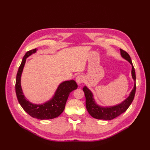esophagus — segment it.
Masks as SVG:
<instances>
[{"label":"esophagus","mask_w":150,"mask_h":150,"mask_svg":"<svg viewBox=\"0 0 150 150\" xmlns=\"http://www.w3.org/2000/svg\"><path fill=\"white\" fill-rule=\"evenodd\" d=\"M76 81L77 84H78V85H80V84H81L83 83L84 78H83V77L81 76V75H79V76H78L76 77Z\"/></svg>","instance_id":"34e87169"}]
</instances>
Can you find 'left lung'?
I'll use <instances>...</instances> for the list:
<instances>
[{
  "mask_svg": "<svg viewBox=\"0 0 150 150\" xmlns=\"http://www.w3.org/2000/svg\"><path fill=\"white\" fill-rule=\"evenodd\" d=\"M120 54L121 57L128 61L132 67L131 69V76L134 80V87L129 93V96L121 103L115 106H103L98 104L94 98L93 94L87 86H84L83 88L86 97V106L89 114L94 118L104 120H111L120 116L122 112H125L127 109L131 105L136 92V74L134 68L129 54L126 51L120 49Z\"/></svg>",
  "mask_w": 150,
  "mask_h": 150,
  "instance_id": "left-lung-1",
  "label": "left lung"
}]
</instances>
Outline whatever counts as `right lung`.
Listing matches in <instances>:
<instances>
[{
    "mask_svg": "<svg viewBox=\"0 0 150 150\" xmlns=\"http://www.w3.org/2000/svg\"><path fill=\"white\" fill-rule=\"evenodd\" d=\"M34 49L27 52L22 59L16 76V93L19 104L24 110L35 118L39 120L53 119L59 116L64 111L68 96L71 92L78 88V84L74 80L65 81L62 82L51 99L42 104H34L30 102L24 96L21 87V76L26 59L36 52Z\"/></svg>",
    "mask_w": 150,
    "mask_h": 150,
    "instance_id": "right-lung-1",
    "label": "right lung"
}]
</instances>
